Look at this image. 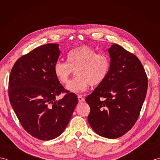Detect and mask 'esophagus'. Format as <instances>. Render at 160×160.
<instances>
[{
  "label": "esophagus",
  "instance_id": "esophagus-1",
  "mask_svg": "<svg viewBox=\"0 0 160 160\" xmlns=\"http://www.w3.org/2000/svg\"><path fill=\"white\" fill-rule=\"evenodd\" d=\"M78 101H79V102L84 101V98L82 96H81V95H78Z\"/></svg>",
  "mask_w": 160,
  "mask_h": 160
}]
</instances>
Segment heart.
<instances>
[{"label": "heart", "mask_w": 160, "mask_h": 160, "mask_svg": "<svg viewBox=\"0 0 160 160\" xmlns=\"http://www.w3.org/2000/svg\"><path fill=\"white\" fill-rule=\"evenodd\" d=\"M111 59L107 54L97 53L92 47L83 45L69 51L67 62L57 61L53 73L59 82L65 84L73 71L76 76L67 86L73 93L82 92L89 85L96 87L102 83L111 68Z\"/></svg>", "instance_id": "1"}]
</instances>
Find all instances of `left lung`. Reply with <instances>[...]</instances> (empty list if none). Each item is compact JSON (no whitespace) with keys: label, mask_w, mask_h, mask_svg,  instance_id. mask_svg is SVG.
I'll return each mask as SVG.
<instances>
[{"label":"left lung","mask_w":160,"mask_h":160,"mask_svg":"<svg viewBox=\"0 0 160 160\" xmlns=\"http://www.w3.org/2000/svg\"><path fill=\"white\" fill-rule=\"evenodd\" d=\"M111 68L106 79L85 100L90 107L88 122L100 136L115 139L131 130L140 115L148 89L141 62L118 44L108 49Z\"/></svg>","instance_id":"1"}]
</instances>
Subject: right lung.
<instances>
[{
  "label": "right lung",
  "instance_id": "obj_1",
  "mask_svg": "<svg viewBox=\"0 0 160 160\" xmlns=\"http://www.w3.org/2000/svg\"><path fill=\"white\" fill-rule=\"evenodd\" d=\"M58 44H47L23 55L13 64L9 78L10 103L23 128L38 140L58 137L66 128L78 102L77 96L57 80L53 65ZM66 93L59 101L56 98Z\"/></svg>",
  "mask_w": 160,
  "mask_h": 160
}]
</instances>
